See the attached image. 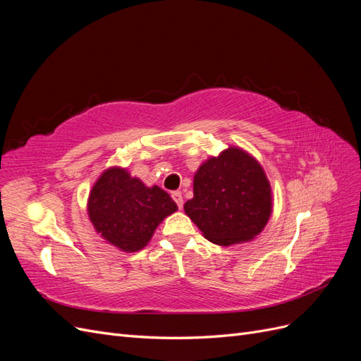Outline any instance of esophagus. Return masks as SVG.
Wrapping results in <instances>:
<instances>
[{"instance_id":"obj_1","label":"esophagus","mask_w":361,"mask_h":361,"mask_svg":"<svg viewBox=\"0 0 361 361\" xmlns=\"http://www.w3.org/2000/svg\"><path fill=\"white\" fill-rule=\"evenodd\" d=\"M171 199L176 202V204H178V207L179 209H182V206H183V197H182V192L180 191H173L171 192Z\"/></svg>"}]
</instances>
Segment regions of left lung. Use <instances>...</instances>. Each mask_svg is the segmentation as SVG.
<instances>
[{
  "instance_id": "8db88e82",
  "label": "left lung",
  "mask_w": 361,
  "mask_h": 361,
  "mask_svg": "<svg viewBox=\"0 0 361 361\" xmlns=\"http://www.w3.org/2000/svg\"><path fill=\"white\" fill-rule=\"evenodd\" d=\"M183 207L211 243L248 241L271 215L269 182L255 158L228 147L195 173L194 197Z\"/></svg>"
}]
</instances>
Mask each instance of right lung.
<instances>
[{
  "label": "right lung",
  "instance_id": "1",
  "mask_svg": "<svg viewBox=\"0 0 361 361\" xmlns=\"http://www.w3.org/2000/svg\"><path fill=\"white\" fill-rule=\"evenodd\" d=\"M176 209V203L166 191L145 187L122 169L106 170L89 197V215L94 228L123 251L143 248L164 216Z\"/></svg>",
  "mask_w": 361,
  "mask_h": 361
}]
</instances>
